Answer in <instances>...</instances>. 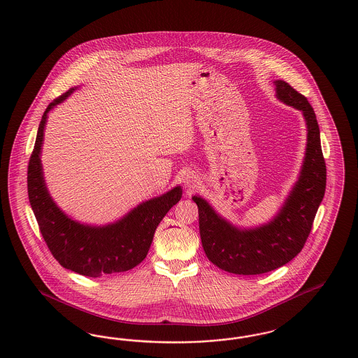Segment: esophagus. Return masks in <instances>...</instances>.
Listing matches in <instances>:
<instances>
[{
  "instance_id": "34e87169",
  "label": "esophagus",
  "mask_w": 358,
  "mask_h": 358,
  "mask_svg": "<svg viewBox=\"0 0 358 358\" xmlns=\"http://www.w3.org/2000/svg\"><path fill=\"white\" fill-rule=\"evenodd\" d=\"M194 182H196V177L193 174H186L185 177H184V184L187 187H193Z\"/></svg>"
}]
</instances>
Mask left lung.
<instances>
[{
	"instance_id": "left-lung-1",
	"label": "left lung",
	"mask_w": 358,
	"mask_h": 358,
	"mask_svg": "<svg viewBox=\"0 0 358 358\" xmlns=\"http://www.w3.org/2000/svg\"><path fill=\"white\" fill-rule=\"evenodd\" d=\"M275 99L300 110L306 125V146L299 177L271 221L258 227H238L220 215L199 194L201 243L215 266L234 274L271 272L296 257L303 248L318 206L325 194L327 166L320 128L308 100L285 81H273Z\"/></svg>"
}]
</instances>
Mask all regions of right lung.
I'll list each match as a JSON object with an SVG mask.
<instances>
[{
	"label": "right lung",
	"instance_id": "1",
	"mask_svg": "<svg viewBox=\"0 0 358 358\" xmlns=\"http://www.w3.org/2000/svg\"><path fill=\"white\" fill-rule=\"evenodd\" d=\"M77 86L49 103L43 113L34 150L29 159L28 194L43 240L61 266L86 277L127 272L143 262L158 224L181 200L182 187L143 201L115 222L92 225L66 215L50 196L43 177L41 153L49 112L66 100Z\"/></svg>",
	"mask_w": 358,
	"mask_h": 358
}]
</instances>
